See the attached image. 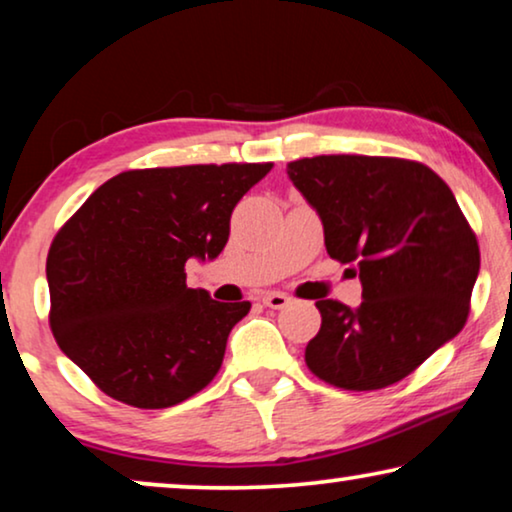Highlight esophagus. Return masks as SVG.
I'll return each instance as SVG.
<instances>
[{
    "mask_svg": "<svg viewBox=\"0 0 512 512\" xmlns=\"http://www.w3.org/2000/svg\"><path fill=\"white\" fill-rule=\"evenodd\" d=\"M263 305L265 307H272V310H282L291 303V298L286 296V293H279V291H270V293H263Z\"/></svg>",
    "mask_w": 512,
    "mask_h": 512,
    "instance_id": "34e87169",
    "label": "esophagus"
}]
</instances>
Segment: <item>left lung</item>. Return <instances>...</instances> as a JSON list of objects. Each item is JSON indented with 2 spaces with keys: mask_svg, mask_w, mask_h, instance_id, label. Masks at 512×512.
<instances>
[{
  "mask_svg": "<svg viewBox=\"0 0 512 512\" xmlns=\"http://www.w3.org/2000/svg\"><path fill=\"white\" fill-rule=\"evenodd\" d=\"M286 174L319 214L328 256L354 268L361 305L317 300L307 368L370 391L408 377L466 324L480 249L450 186L415 160L317 156Z\"/></svg>",
  "mask_w": 512,
  "mask_h": 512,
  "instance_id": "left-lung-1",
  "label": "left lung"
}]
</instances>
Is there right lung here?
Returning a JSON list of instances; mask_svg holds the SVG:
<instances>
[{
    "label": "right lung",
    "mask_w": 512,
    "mask_h": 512,
    "mask_svg": "<svg viewBox=\"0 0 512 512\" xmlns=\"http://www.w3.org/2000/svg\"><path fill=\"white\" fill-rule=\"evenodd\" d=\"M272 163L130 170L104 181L55 235L46 279L62 352L116 401L177 405L219 373L251 303L188 289L186 261H214L230 214Z\"/></svg>",
    "instance_id": "1"
}]
</instances>
